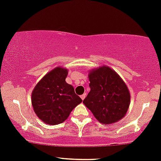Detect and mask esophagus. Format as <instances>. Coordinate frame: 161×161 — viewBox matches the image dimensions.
Here are the masks:
<instances>
[{
    "label": "esophagus",
    "mask_w": 161,
    "mask_h": 161,
    "mask_svg": "<svg viewBox=\"0 0 161 161\" xmlns=\"http://www.w3.org/2000/svg\"><path fill=\"white\" fill-rule=\"evenodd\" d=\"M81 98H82V100H84L85 99V98H86V94H83V95H81Z\"/></svg>",
    "instance_id": "34e87169"
}]
</instances>
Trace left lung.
<instances>
[{"label": "left lung", "instance_id": "obj_1", "mask_svg": "<svg viewBox=\"0 0 161 161\" xmlns=\"http://www.w3.org/2000/svg\"><path fill=\"white\" fill-rule=\"evenodd\" d=\"M90 92L84 105L104 125L116 123L125 117L129 108L128 88L112 68L102 66L89 72Z\"/></svg>", "mask_w": 161, "mask_h": 161}]
</instances>
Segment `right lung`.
I'll return each instance as SVG.
<instances>
[{
  "mask_svg": "<svg viewBox=\"0 0 161 161\" xmlns=\"http://www.w3.org/2000/svg\"><path fill=\"white\" fill-rule=\"evenodd\" d=\"M68 69L58 66L46 74L32 92L31 103L34 112L44 123H63L82 102L74 88L66 82Z\"/></svg>",
  "mask_w": 161,
  "mask_h": 161,
  "instance_id": "right-lung-1",
  "label": "right lung"
}]
</instances>
